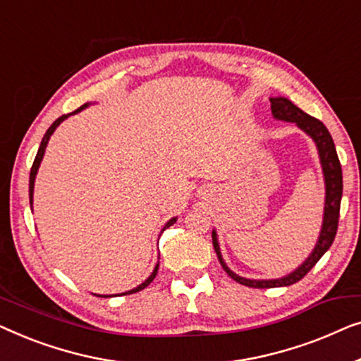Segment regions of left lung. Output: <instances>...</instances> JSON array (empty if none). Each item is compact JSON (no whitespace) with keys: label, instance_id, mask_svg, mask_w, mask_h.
Instances as JSON below:
<instances>
[{"label":"left lung","instance_id":"1","mask_svg":"<svg viewBox=\"0 0 361 361\" xmlns=\"http://www.w3.org/2000/svg\"><path fill=\"white\" fill-rule=\"evenodd\" d=\"M271 103V113L273 118L278 121H286V123H294L299 129L306 132L311 139L316 142L319 159H321L322 165V173L324 181H326V202H324V221H322V229L319 233L317 243L314 247L306 260L302 262V265H299L296 270L289 273V275L283 278H276V280H248V278H242L233 273L229 267L226 265L224 258L221 255L219 242H217V233L212 231V245L217 253L222 268H224L227 275H229L233 281L243 284L248 288H278V286H289V284L298 283L307 275L309 270L321 260V257L331 248L335 233H337L338 227V214H340V201H342V190H343V181H342V166H340L337 150H335L334 140L331 132L327 130L321 121L312 118L304 113L302 109H299L296 104H293L291 101L278 96V98H270Z\"/></svg>","mask_w":361,"mask_h":361}]
</instances>
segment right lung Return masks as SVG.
Listing matches in <instances>:
<instances>
[{
	"label": "right lung",
	"instance_id": "right-lung-1",
	"mask_svg": "<svg viewBox=\"0 0 361 361\" xmlns=\"http://www.w3.org/2000/svg\"><path fill=\"white\" fill-rule=\"evenodd\" d=\"M90 106V103H86V104H83V106H80V108L77 109V111H73V113H70V114H63V116H60V118L55 121V123L50 126V128L47 129V132H45V135H44V139H42V142H40V147H39V150H37V155H35V159H34V164H32V169H30V176H29V202H30V207H32V196H34V181H35V175H37V170H39V166H40V161H42V159H44V154H45V147H47V144H49V139H50V135L54 134V130L59 128L60 126V123H62V121H65L68 118V116H72V114H77V113H80L81 109H85V108H88ZM176 222V217H171V219L166 222L165 224V227L164 229H161V232H164L166 227H170V226H173ZM159 260H160V257H159ZM157 271H159V263H157L155 265V268H154V271H152V275L147 278V280L142 283V284H139V286L137 288H134V289H130V291H126V293H121V296H123V294H132V293H137V291H140V289H144V288H147L149 286V284L154 281V278L157 276ZM113 296H119V294H113ZM99 298H111V296H99Z\"/></svg>",
	"mask_w": 361,
	"mask_h": 361
}]
</instances>
